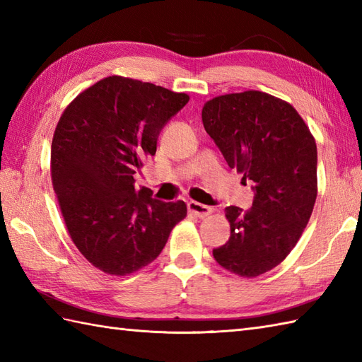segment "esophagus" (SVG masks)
Here are the masks:
<instances>
[{
  "label": "esophagus",
  "instance_id": "34e87169",
  "mask_svg": "<svg viewBox=\"0 0 362 362\" xmlns=\"http://www.w3.org/2000/svg\"><path fill=\"white\" fill-rule=\"evenodd\" d=\"M188 211L191 214H194L196 218L204 219V218H206L211 213V209H210V206H206V205H202V204H199V202L191 201V202H188Z\"/></svg>",
  "mask_w": 362,
  "mask_h": 362
}]
</instances>
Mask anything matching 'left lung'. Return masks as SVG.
Listing matches in <instances>:
<instances>
[{"instance_id":"left-lung-1","label":"left lung","mask_w":362,"mask_h":362,"mask_svg":"<svg viewBox=\"0 0 362 362\" xmlns=\"http://www.w3.org/2000/svg\"><path fill=\"white\" fill-rule=\"evenodd\" d=\"M202 122L230 168L252 182V209L227 206L230 238L213 257L232 274L253 279L296 247L317 197V148L289 103L247 90L206 101Z\"/></svg>"}]
</instances>
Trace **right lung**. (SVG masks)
<instances>
[{
	"mask_svg": "<svg viewBox=\"0 0 362 362\" xmlns=\"http://www.w3.org/2000/svg\"><path fill=\"white\" fill-rule=\"evenodd\" d=\"M189 101L151 82L109 76L66 105L54 130L51 180L68 233L99 271L129 275L151 264L187 216L183 201L161 202L135 188L156 156L160 130Z\"/></svg>",
	"mask_w": 362,
	"mask_h": 362,
	"instance_id": "1",
	"label": "right lung"
}]
</instances>
